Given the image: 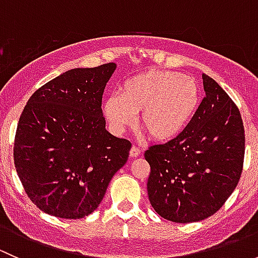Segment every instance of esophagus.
<instances>
[{"mask_svg": "<svg viewBox=\"0 0 258 258\" xmlns=\"http://www.w3.org/2000/svg\"><path fill=\"white\" fill-rule=\"evenodd\" d=\"M140 153H141V151H140V148L136 147V146H134V147L131 148V151H130V156H131V157H139Z\"/></svg>", "mask_w": 258, "mask_h": 258, "instance_id": "obj_1", "label": "esophagus"}]
</instances>
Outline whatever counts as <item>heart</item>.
Here are the masks:
<instances>
[{"mask_svg": "<svg viewBox=\"0 0 258 258\" xmlns=\"http://www.w3.org/2000/svg\"><path fill=\"white\" fill-rule=\"evenodd\" d=\"M201 86L194 77L173 71H148L131 77L119 87V96L103 102L102 111L114 134L140 126L157 142L181 136L201 103Z\"/></svg>", "mask_w": 258, "mask_h": 258, "instance_id": "heart-1", "label": "heart"}]
</instances>
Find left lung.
Here are the masks:
<instances>
[{
  "label": "left lung",
  "mask_w": 258,
  "mask_h": 258,
  "mask_svg": "<svg viewBox=\"0 0 258 258\" xmlns=\"http://www.w3.org/2000/svg\"><path fill=\"white\" fill-rule=\"evenodd\" d=\"M206 97L186 131L151 146L148 200L165 220L199 222L217 212L240 181L244 130L238 108L215 80L202 74Z\"/></svg>",
  "instance_id": "obj_1"
}]
</instances>
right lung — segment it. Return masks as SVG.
Masks as SVG:
<instances>
[{
  "instance_id": "right-lung-1",
  "label": "right lung",
  "mask_w": 258,
  "mask_h": 258,
  "mask_svg": "<svg viewBox=\"0 0 258 258\" xmlns=\"http://www.w3.org/2000/svg\"><path fill=\"white\" fill-rule=\"evenodd\" d=\"M116 63L74 69L38 88L18 121L14 158L31 201L76 220L98 207L131 144L106 130L102 95Z\"/></svg>"
}]
</instances>
